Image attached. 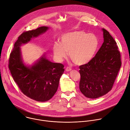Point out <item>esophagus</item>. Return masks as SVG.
<instances>
[{
  "instance_id": "esophagus-1",
  "label": "esophagus",
  "mask_w": 130,
  "mask_h": 130,
  "mask_svg": "<svg viewBox=\"0 0 130 130\" xmlns=\"http://www.w3.org/2000/svg\"><path fill=\"white\" fill-rule=\"evenodd\" d=\"M71 68H70V67H67L66 68V71H67V72H70V71H71Z\"/></svg>"
}]
</instances>
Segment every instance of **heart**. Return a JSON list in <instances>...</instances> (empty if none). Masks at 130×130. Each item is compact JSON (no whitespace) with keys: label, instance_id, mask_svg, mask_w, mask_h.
<instances>
[{"label":"heart","instance_id":"heart-1","mask_svg":"<svg viewBox=\"0 0 130 130\" xmlns=\"http://www.w3.org/2000/svg\"><path fill=\"white\" fill-rule=\"evenodd\" d=\"M98 45L97 37L93 34L75 31L62 34L60 42H55L53 51L59 61L69 56L74 63L82 65L89 62L93 57Z\"/></svg>","mask_w":130,"mask_h":130}]
</instances>
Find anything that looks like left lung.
<instances>
[{"instance_id": "left-lung-1", "label": "left lung", "mask_w": 130, "mask_h": 130, "mask_svg": "<svg viewBox=\"0 0 130 130\" xmlns=\"http://www.w3.org/2000/svg\"><path fill=\"white\" fill-rule=\"evenodd\" d=\"M103 42L88 63L79 67V89L87 98L95 99L107 94L112 88L121 65L117 43L104 29Z\"/></svg>"}]
</instances>
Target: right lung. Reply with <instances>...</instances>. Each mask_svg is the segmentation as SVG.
<instances>
[{
    "label": "right lung",
    "mask_w": 130,
    "mask_h": 130,
    "mask_svg": "<svg viewBox=\"0 0 130 130\" xmlns=\"http://www.w3.org/2000/svg\"><path fill=\"white\" fill-rule=\"evenodd\" d=\"M48 29L44 26L23 32L15 42L9 58V68L21 92L28 97L40 102L50 100L56 92L60 78L64 71V66L50 61L44 53L32 65L26 64L22 59L20 46Z\"/></svg>",
    "instance_id": "1"
}]
</instances>
